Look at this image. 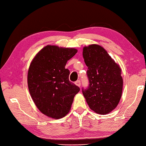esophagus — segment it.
Returning a JSON list of instances; mask_svg holds the SVG:
<instances>
[{
  "mask_svg": "<svg viewBox=\"0 0 146 146\" xmlns=\"http://www.w3.org/2000/svg\"><path fill=\"white\" fill-rule=\"evenodd\" d=\"M75 84L77 86H78L79 87H80V86H81V81H80V80H77V81L75 82Z\"/></svg>",
  "mask_w": 146,
  "mask_h": 146,
  "instance_id": "obj_1",
  "label": "esophagus"
}]
</instances>
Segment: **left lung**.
<instances>
[{"instance_id":"obj_1","label":"left lung","mask_w":146,"mask_h":146,"mask_svg":"<svg viewBox=\"0 0 146 146\" xmlns=\"http://www.w3.org/2000/svg\"><path fill=\"white\" fill-rule=\"evenodd\" d=\"M83 56L88 66L89 82L82 92L89 107L96 113L107 114L115 108L122 96L121 69L102 46L92 44L83 48Z\"/></svg>"}]
</instances>
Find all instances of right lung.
Returning <instances> with one entry per match:
<instances>
[{"instance_id": "add662e5", "label": "right lung", "mask_w": 146, "mask_h": 146, "mask_svg": "<svg viewBox=\"0 0 146 146\" xmlns=\"http://www.w3.org/2000/svg\"><path fill=\"white\" fill-rule=\"evenodd\" d=\"M77 52L74 48L46 46L34 58L27 75L31 96L41 112L53 119L64 117L70 111L80 88L69 80L67 61Z\"/></svg>"}]
</instances>
